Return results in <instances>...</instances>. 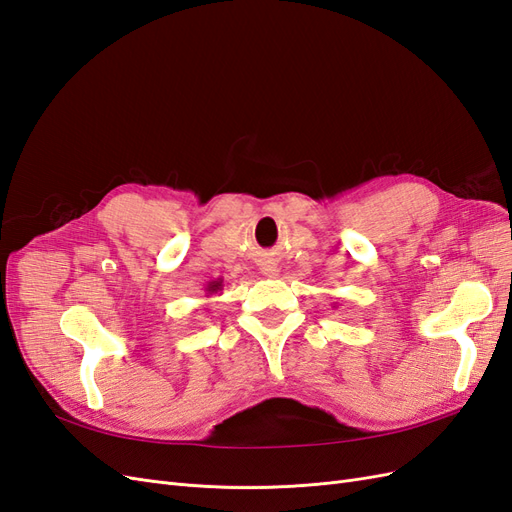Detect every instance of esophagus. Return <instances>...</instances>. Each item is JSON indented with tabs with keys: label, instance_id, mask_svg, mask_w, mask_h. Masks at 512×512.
I'll use <instances>...</instances> for the list:
<instances>
[{
	"label": "esophagus",
	"instance_id": "obj_1",
	"mask_svg": "<svg viewBox=\"0 0 512 512\" xmlns=\"http://www.w3.org/2000/svg\"><path fill=\"white\" fill-rule=\"evenodd\" d=\"M260 271L265 273V275H269V277H275V275H277V271H280V269H277L275 262H267V265H262V267H260Z\"/></svg>",
	"mask_w": 512,
	"mask_h": 512
}]
</instances>
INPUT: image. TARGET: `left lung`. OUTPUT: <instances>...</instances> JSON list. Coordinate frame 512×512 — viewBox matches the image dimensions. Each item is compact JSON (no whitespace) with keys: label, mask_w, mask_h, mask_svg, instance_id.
<instances>
[{"label":"left lung","mask_w":512,"mask_h":512,"mask_svg":"<svg viewBox=\"0 0 512 512\" xmlns=\"http://www.w3.org/2000/svg\"><path fill=\"white\" fill-rule=\"evenodd\" d=\"M335 305H337V303H333V307H335Z\"/></svg>","instance_id":"1"}]
</instances>
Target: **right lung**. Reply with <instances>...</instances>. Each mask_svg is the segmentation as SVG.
Instances as JSON below:
<instances>
[{
  "label": "right lung",
  "instance_id": "right-lung-1",
  "mask_svg": "<svg viewBox=\"0 0 512 512\" xmlns=\"http://www.w3.org/2000/svg\"><path fill=\"white\" fill-rule=\"evenodd\" d=\"M222 280H213V282H209L207 286H205V292H207V297H211V294H218L220 290H222Z\"/></svg>",
  "mask_w": 512,
  "mask_h": 512
}]
</instances>
